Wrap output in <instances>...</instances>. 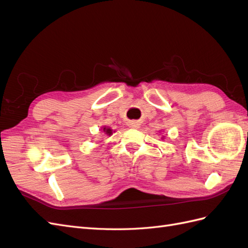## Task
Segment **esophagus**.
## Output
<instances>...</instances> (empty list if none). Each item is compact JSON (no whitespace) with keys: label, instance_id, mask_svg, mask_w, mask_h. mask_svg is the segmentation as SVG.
<instances>
[{"label":"esophagus","instance_id":"esophagus-1","mask_svg":"<svg viewBox=\"0 0 248 248\" xmlns=\"http://www.w3.org/2000/svg\"><path fill=\"white\" fill-rule=\"evenodd\" d=\"M130 127H132V128H139V127H140V124L138 123V122H131L130 123Z\"/></svg>","mask_w":248,"mask_h":248}]
</instances>
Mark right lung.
I'll return each instance as SVG.
<instances>
[{
	"instance_id": "obj_1",
	"label": "right lung",
	"mask_w": 248,
	"mask_h": 248,
	"mask_svg": "<svg viewBox=\"0 0 248 248\" xmlns=\"http://www.w3.org/2000/svg\"><path fill=\"white\" fill-rule=\"evenodd\" d=\"M102 131L106 134H108V136H111L112 134V130L109 128V127H107V126L102 127Z\"/></svg>"
}]
</instances>
